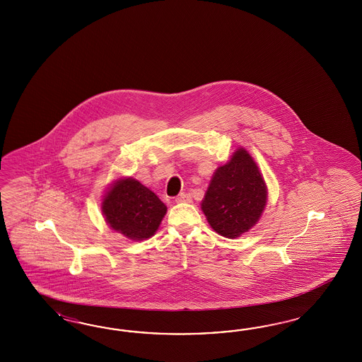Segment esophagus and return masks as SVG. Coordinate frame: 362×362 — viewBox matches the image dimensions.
I'll return each instance as SVG.
<instances>
[{"instance_id": "34e87169", "label": "esophagus", "mask_w": 362, "mask_h": 362, "mask_svg": "<svg viewBox=\"0 0 362 362\" xmlns=\"http://www.w3.org/2000/svg\"><path fill=\"white\" fill-rule=\"evenodd\" d=\"M176 203H191L192 197L189 194H180L179 197H176Z\"/></svg>"}]
</instances>
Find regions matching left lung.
<instances>
[{"label": "left lung", "mask_w": 362, "mask_h": 362, "mask_svg": "<svg viewBox=\"0 0 362 362\" xmlns=\"http://www.w3.org/2000/svg\"><path fill=\"white\" fill-rule=\"evenodd\" d=\"M267 197L259 167L247 150L238 148L230 162L212 175L202 209L215 232L235 239L259 221Z\"/></svg>", "instance_id": "8db88e82"}]
</instances>
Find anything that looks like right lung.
I'll return each mask as SVG.
<instances>
[{
	"instance_id": "1",
	"label": "right lung",
	"mask_w": 362,
	"mask_h": 362,
	"mask_svg": "<svg viewBox=\"0 0 362 362\" xmlns=\"http://www.w3.org/2000/svg\"><path fill=\"white\" fill-rule=\"evenodd\" d=\"M102 212L110 227L132 240L151 238L165 218L167 207L141 182L117 180L105 194Z\"/></svg>"
}]
</instances>
